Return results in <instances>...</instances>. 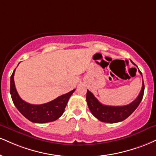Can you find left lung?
<instances>
[{
  "label": "left lung",
  "mask_w": 156,
  "mask_h": 156,
  "mask_svg": "<svg viewBox=\"0 0 156 156\" xmlns=\"http://www.w3.org/2000/svg\"><path fill=\"white\" fill-rule=\"evenodd\" d=\"M131 62L136 65L131 60ZM139 73H142L139 70ZM144 85L142 79V86L140 94L132 103L124 106H108L102 105L98 101L91 91L87 89L86 93V102L92 115L100 121L105 123H118L126 119L137 108L141 102L144 95Z\"/></svg>",
  "instance_id": "left-lung-1"
}]
</instances>
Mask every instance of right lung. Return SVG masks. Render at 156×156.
Returning a JSON list of instances; mask_svg holds the SVG:
<instances>
[{
	"mask_svg": "<svg viewBox=\"0 0 156 156\" xmlns=\"http://www.w3.org/2000/svg\"><path fill=\"white\" fill-rule=\"evenodd\" d=\"M15 70L11 76L10 94L13 102L19 111L29 121L37 123L54 121L61 117L65 111L69 99L76 89H73L70 92L58 97L54 100L45 104H29L22 100L16 91L14 80Z\"/></svg>",
	"mask_w": 156,
	"mask_h": 156,
	"instance_id": "right-lung-1",
	"label": "right lung"
}]
</instances>
